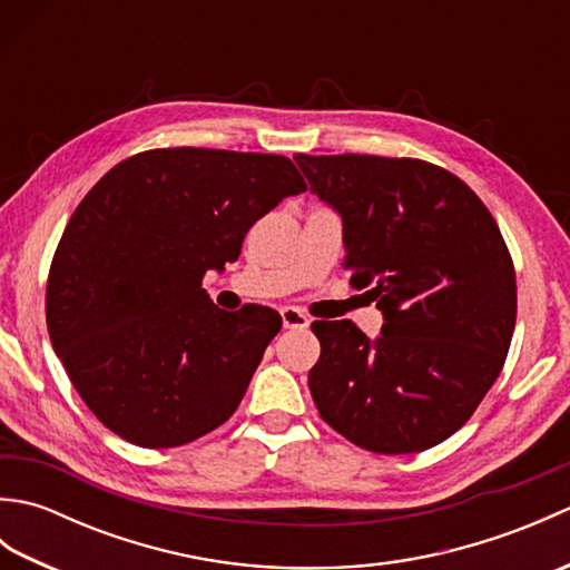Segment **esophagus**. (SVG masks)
Wrapping results in <instances>:
<instances>
[{"label":"esophagus","instance_id":"34e87169","mask_svg":"<svg viewBox=\"0 0 570 570\" xmlns=\"http://www.w3.org/2000/svg\"><path fill=\"white\" fill-rule=\"evenodd\" d=\"M282 321H284V328H298L304 331L311 325V318L306 316L304 311H298L296 306H284L282 308Z\"/></svg>","mask_w":570,"mask_h":570}]
</instances>
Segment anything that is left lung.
Here are the masks:
<instances>
[{
    "label": "left lung",
    "instance_id": "1",
    "mask_svg": "<svg viewBox=\"0 0 570 570\" xmlns=\"http://www.w3.org/2000/svg\"><path fill=\"white\" fill-rule=\"evenodd\" d=\"M343 215L345 262L384 313L377 341L316 321L308 390L321 419L365 451L445 441L498 380L517 321L512 254L475 193L445 168L372 154H296Z\"/></svg>",
    "mask_w": 570,
    "mask_h": 570
}]
</instances>
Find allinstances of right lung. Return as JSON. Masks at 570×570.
Listing matches in <instances>:
<instances>
[{
  "label": "right lung",
  "mask_w": 570,
  "mask_h": 570,
  "mask_svg": "<svg viewBox=\"0 0 570 570\" xmlns=\"http://www.w3.org/2000/svg\"><path fill=\"white\" fill-rule=\"evenodd\" d=\"M304 190L286 156L171 147L119 161L80 200L48 269L46 325L80 399L119 439L176 448L235 414L282 318L220 311L203 276Z\"/></svg>",
  "instance_id": "obj_1"
}]
</instances>
